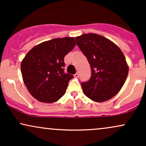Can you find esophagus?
Masks as SVG:
<instances>
[{
  "label": "esophagus",
  "instance_id": "obj_1",
  "mask_svg": "<svg viewBox=\"0 0 146 146\" xmlns=\"http://www.w3.org/2000/svg\"><path fill=\"white\" fill-rule=\"evenodd\" d=\"M74 77H75V78H78V77H79V73H75V74L74 75Z\"/></svg>",
  "mask_w": 146,
  "mask_h": 146
}]
</instances>
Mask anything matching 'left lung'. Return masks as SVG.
<instances>
[{"label": "left lung", "instance_id": "1", "mask_svg": "<svg viewBox=\"0 0 146 146\" xmlns=\"http://www.w3.org/2000/svg\"><path fill=\"white\" fill-rule=\"evenodd\" d=\"M75 40L91 69L90 80L81 84L84 94L96 102L110 100L121 89L128 74L123 52L113 42L96 33L82 34Z\"/></svg>", "mask_w": 146, "mask_h": 146}]
</instances>
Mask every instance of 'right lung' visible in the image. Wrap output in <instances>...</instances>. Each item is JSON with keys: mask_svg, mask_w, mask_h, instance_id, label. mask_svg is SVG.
<instances>
[{"mask_svg": "<svg viewBox=\"0 0 146 146\" xmlns=\"http://www.w3.org/2000/svg\"><path fill=\"white\" fill-rule=\"evenodd\" d=\"M75 44L73 37L55 38L37 44L22 60L23 82L38 101L53 103L65 94L73 76L64 73V58Z\"/></svg>", "mask_w": 146, "mask_h": 146, "instance_id": "right-lung-1", "label": "right lung"}]
</instances>
